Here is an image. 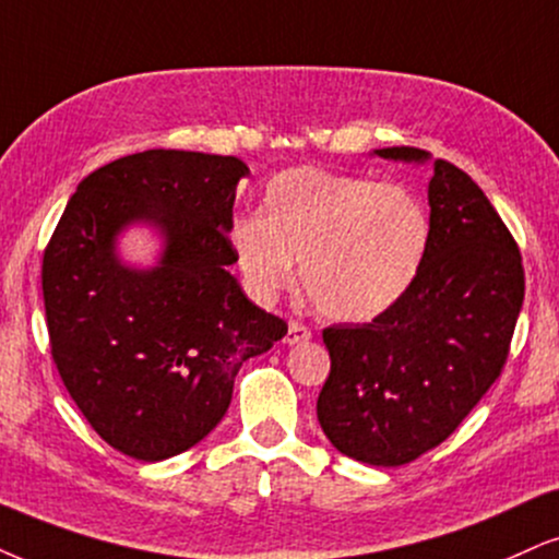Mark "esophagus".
Segmentation results:
<instances>
[{
    "label": "esophagus",
    "instance_id": "1",
    "mask_svg": "<svg viewBox=\"0 0 559 559\" xmlns=\"http://www.w3.org/2000/svg\"><path fill=\"white\" fill-rule=\"evenodd\" d=\"M311 329L306 326V323L300 321H290V326H287V336H285V344H302L311 340Z\"/></svg>",
    "mask_w": 559,
    "mask_h": 559
}]
</instances>
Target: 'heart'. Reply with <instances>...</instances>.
Here are the masks:
<instances>
[{"instance_id":"heart-1","label":"heart","mask_w":559,"mask_h":559,"mask_svg":"<svg viewBox=\"0 0 559 559\" xmlns=\"http://www.w3.org/2000/svg\"><path fill=\"white\" fill-rule=\"evenodd\" d=\"M233 259L259 300L293 285L334 321H370L415 285L430 246V217L406 186L293 168L274 176L261 217L227 230Z\"/></svg>"}]
</instances>
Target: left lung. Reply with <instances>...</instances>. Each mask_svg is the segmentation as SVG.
Segmentation results:
<instances>
[{
	"instance_id": "obj_1",
	"label": "left lung",
	"mask_w": 559,
	"mask_h": 559,
	"mask_svg": "<svg viewBox=\"0 0 559 559\" xmlns=\"http://www.w3.org/2000/svg\"><path fill=\"white\" fill-rule=\"evenodd\" d=\"M394 163H430L383 147ZM430 246L415 285L370 323L323 329L332 373L316 415L344 456L409 464L443 443L500 376L523 306L519 246L485 191L448 160L427 183Z\"/></svg>"
}]
</instances>
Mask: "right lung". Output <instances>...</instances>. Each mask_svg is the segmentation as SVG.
I'll return each mask as SVG.
<instances>
[{
	"mask_svg": "<svg viewBox=\"0 0 559 559\" xmlns=\"http://www.w3.org/2000/svg\"><path fill=\"white\" fill-rule=\"evenodd\" d=\"M248 165L233 155L147 150L82 178L44 253L51 355L93 430L136 461L189 451L225 417L248 357L287 323L227 272V230ZM150 226L155 265L123 262L118 240Z\"/></svg>",
	"mask_w": 559,
	"mask_h": 559,
	"instance_id": "right-lung-1",
	"label": "right lung"
}]
</instances>
